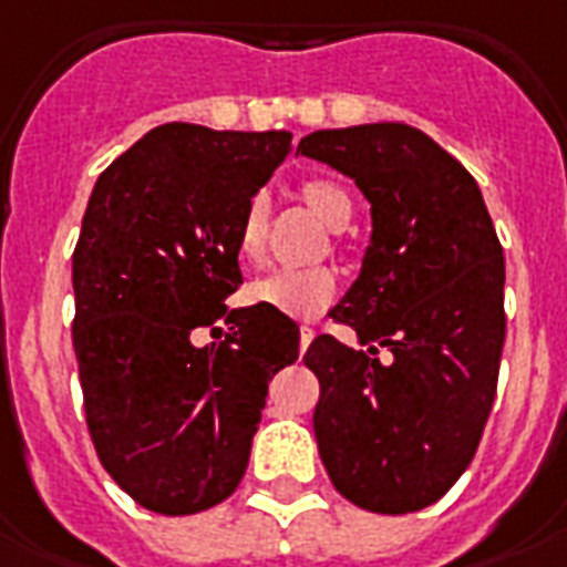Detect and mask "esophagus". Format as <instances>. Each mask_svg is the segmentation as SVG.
Returning <instances> with one entry per match:
<instances>
[{
	"mask_svg": "<svg viewBox=\"0 0 567 567\" xmlns=\"http://www.w3.org/2000/svg\"><path fill=\"white\" fill-rule=\"evenodd\" d=\"M315 339V330L312 327H300V351H306Z\"/></svg>",
	"mask_w": 567,
	"mask_h": 567,
	"instance_id": "1",
	"label": "esophagus"
}]
</instances>
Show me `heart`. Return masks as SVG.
Segmentation results:
<instances>
[{
    "label": "heart",
    "mask_w": 567,
    "mask_h": 567,
    "mask_svg": "<svg viewBox=\"0 0 567 567\" xmlns=\"http://www.w3.org/2000/svg\"><path fill=\"white\" fill-rule=\"evenodd\" d=\"M302 196L315 207V214L321 216L330 228H344L353 214L351 196L332 184V181H306ZM265 226H267V196L255 193L240 219V235L237 246L240 255L255 261L261 258L265 249ZM339 293V279L330 267H279L274 274L261 276L252 285V300L274 309V312L291 315V318H312L321 309H327Z\"/></svg>",
    "instance_id": "b5f03b06"
}]
</instances>
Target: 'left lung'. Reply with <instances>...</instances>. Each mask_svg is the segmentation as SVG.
I'll list each match as a JSON object with an SVG mask.
<instances>
[{
	"mask_svg": "<svg viewBox=\"0 0 567 567\" xmlns=\"http://www.w3.org/2000/svg\"><path fill=\"white\" fill-rule=\"evenodd\" d=\"M297 154L353 178L371 205L362 270L330 309L365 351L318 336L302 357L321 383L318 452L353 505L419 512L470 466L494 408L503 246L473 175L410 124L315 130Z\"/></svg>",
	"mask_w": 567,
	"mask_h": 567,
	"instance_id": "left-lung-1",
	"label": "left lung"
}]
</instances>
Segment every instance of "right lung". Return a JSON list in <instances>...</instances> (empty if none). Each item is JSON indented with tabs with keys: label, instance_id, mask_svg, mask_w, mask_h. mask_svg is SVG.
<instances>
[{
	"label": "right lung",
	"instance_id": "right-lung-1",
	"mask_svg": "<svg viewBox=\"0 0 567 567\" xmlns=\"http://www.w3.org/2000/svg\"><path fill=\"white\" fill-rule=\"evenodd\" d=\"M291 133L159 124L92 189L73 249V351L85 422L106 473L142 508L207 512L235 494L267 383L300 353V327L231 309L237 235ZM236 327L198 349L192 332Z\"/></svg>",
	"mask_w": 567,
	"mask_h": 567
}]
</instances>
